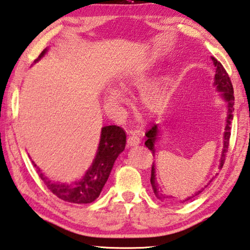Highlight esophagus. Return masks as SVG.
<instances>
[{"label":"esophagus","mask_w":250,"mask_h":250,"mask_svg":"<svg viewBox=\"0 0 250 250\" xmlns=\"http://www.w3.org/2000/svg\"><path fill=\"white\" fill-rule=\"evenodd\" d=\"M140 144V138L139 136H137V134L131 133L128 138V146H138Z\"/></svg>","instance_id":"1"}]
</instances>
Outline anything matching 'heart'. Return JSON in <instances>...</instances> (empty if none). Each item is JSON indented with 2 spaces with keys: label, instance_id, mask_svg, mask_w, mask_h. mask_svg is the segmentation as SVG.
<instances>
[{
  "label": "heart",
  "instance_id": "obj_1",
  "mask_svg": "<svg viewBox=\"0 0 250 250\" xmlns=\"http://www.w3.org/2000/svg\"><path fill=\"white\" fill-rule=\"evenodd\" d=\"M151 69V63L149 62H139L132 64L119 79V90L111 88L105 91L104 99L106 104L112 109H121L125 100L121 92H128L132 89L139 88L148 80ZM168 104V86L162 77L153 79L140 88L137 98V106L145 116H159L167 109Z\"/></svg>",
  "mask_w": 250,
  "mask_h": 250
}]
</instances>
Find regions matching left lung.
<instances>
[{"instance_id":"left-lung-1","label":"left lung","mask_w":250,"mask_h":250,"mask_svg":"<svg viewBox=\"0 0 250 250\" xmlns=\"http://www.w3.org/2000/svg\"><path fill=\"white\" fill-rule=\"evenodd\" d=\"M211 61L213 63L216 68V73L215 77H213V86L216 88L217 92H219V97L221 100L225 102L226 104V110H227V114H226V122H225V131H224V136H223V149H221V153H220V159H219V166L218 168L221 169L224 166V161H225V157H226V152L228 151V145H229V138H230V129H231V121L233 118V104H235V97H233V89H232V84L230 81V78L226 72V70L224 69V66L221 65L220 62H218L215 58L211 57ZM158 133H159V125H152V128L146 131V141L145 142V145L146 148L149 150H151V152L154 157V153H156V149H154V145H156V141L158 139ZM157 173H156V164L153 162L152 165V169H151V178H150V182H151L152 186V190L154 192V195L160 199L161 201L170 199V197H168L166 193H164L162 189L160 187V185L158 184L157 181ZM212 179L215 178L212 177ZM212 179L209 180L207 182V185H205L204 187H201L199 190H197L196 192H193L191 196H189L186 198V199L180 200V203H185V201H188L192 198H195L196 196L199 195L204 191V190L210 185V182Z\"/></svg>"}]
</instances>
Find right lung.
I'll list each match as a JSON object with an SVG mask.
<instances>
[{
  "instance_id": "right-lung-1",
  "label": "right lung",
  "mask_w": 250,
  "mask_h": 250,
  "mask_svg": "<svg viewBox=\"0 0 250 250\" xmlns=\"http://www.w3.org/2000/svg\"><path fill=\"white\" fill-rule=\"evenodd\" d=\"M47 51H49V47H45L37 60H34L33 64L41 60L47 53ZM125 131L120 126H102L100 141H99L97 153L92 164L80 179H75L71 182L51 180L49 177L45 176L44 172H42V170L35 165L33 160L32 164L37 168L38 173L46 187L50 189V191L61 200L78 205L90 204L100 196L110 176L111 170L113 168L114 162L119 154L125 148Z\"/></svg>"
}]
</instances>
